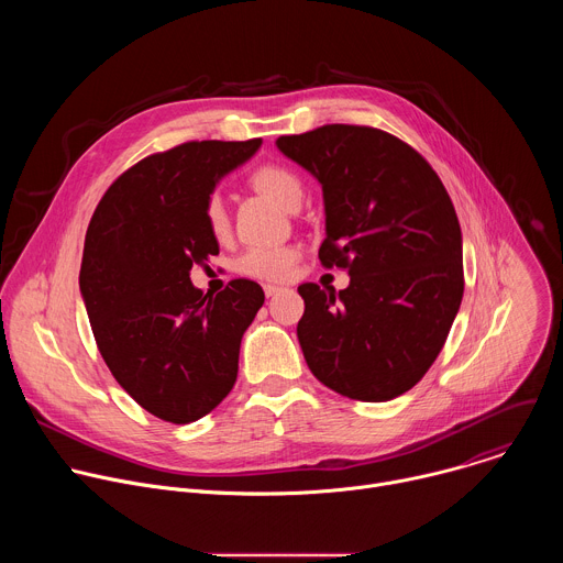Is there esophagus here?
I'll list each match as a JSON object with an SVG mask.
<instances>
[{"label":"esophagus","instance_id":"obj_1","mask_svg":"<svg viewBox=\"0 0 563 563\" xmlns=\"http://www.w3.org/2000/svg\"><path fill=\"white\" fill-rule=\"evenodd\" d=\"M278 291H280V287H276V285H265V296H267V298L276 296Z\"/></svg>","mask_w":563,"mask_h":563}]
</instances>
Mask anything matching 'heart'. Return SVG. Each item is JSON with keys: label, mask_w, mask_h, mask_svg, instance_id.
I'll return each instance as SVG.
<instances>
[{"label": "heart", "mask_w": 563, "mask_h": 563, "mask_svg": "<svg viewBox=\"0 0 563 563\" xmlns=\"http://www.w3.org/2000/svg\"><path fill=\"white\" fill-rule=\"evenodd\" d=\"M250 183L254 189L261 194L269 196L274 202L280 207L294 211L300 207L305 198V187L302 180L283 165H263L258 167L252 176ZM205 224L209 233L218 240H224L231 231V220H229V209L222 200L220 194H211L205 200ZM298 263V250L283 245V247H252L243 256L238 258L235 269L256 278V280H269V283H283L294 274V267Z\"/></svg>", "instance_id": "1"}]
</instances>
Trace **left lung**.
<instances>
[{
  "label": "left lung",
  "mask_w": 563,
  "mask_h": 563,
  "mask_svg": "<svg viewBox=\"0 0 563 563\" xmlns=\"http://www.w3.org/2000/svg\"><path fill=\"white\" fill-rule=\"evenodd\" d=\"M276 144L323 185L320 265L350 274L339 294L298 287L305 361L347 398H396L437 361L463 298L454 205L428 159L387 131L325 124Z\"/></svg>",
  "instance_id": "1"
}]
</instances>
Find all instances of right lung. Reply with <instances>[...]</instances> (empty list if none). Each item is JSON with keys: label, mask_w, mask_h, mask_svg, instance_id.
<instances>
[{"label": "right lung", "mask_w": 563, "mask_h": 563, "mask_svg": "<svg viewBox=\"0 0 563 563\" xmlns=\"http://www.w3.org/2000/svg\"><path fill=\"white\" fill-rule=\"evenodd\" d=\"M258 146L194 140L151 153L107 189L87 229L79 289L98 350L135 404L167 423L198 421L231 391L240 339L265 302L247 278L216 296L189 278L218 256L205 200Z\"/></svg>", "instance_id": "right-lung-1"}]
</instances>
